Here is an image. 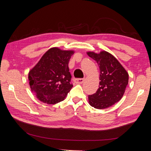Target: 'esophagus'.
<instances>
[{
  "label": "esophagus",
  "mask_w": 151,
  "mask_h": 151,
  "mask_svg": "<svg viewBox=\"0 0 151 151\" xmlns=\"http://www.w3.org/2000/svg\"><path fill=\"white\" fill-rule=\"evenodd\" d=\"M85 81L84 78H76L75 79V83L76 84H83Z\"/></svg>",
  "instance_id": "1"
}]
</instances>
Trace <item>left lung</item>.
I'll return each instance as SVG.
<instances>
[{
	"label": "left lung",
	"instance_id": "1",
	"mask_svg": "<svg viewBox=\"0 0 151 151\" xmlns=\"http://www.w3.org/2000/svg\"><path fill=\"white\" fill-rule=\"evenodd\" d=\"M96 61L100 68L99 88L88 95V103L97 109H104L119 102L123 96L129 83V74L119 61L111 53L102 50L99 53L86 52Z\"/></svg>",
	"mask_w": 151,
	"mask_h": 151
}]
</instances>
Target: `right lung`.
Listing matches in <instances>:
<instances>
[{
	"instance_id": "add662e5",
	"label": "right lung",
	"mask_w": 151,
	"mask_h": 151,
	"mask_svg": "<svg viewBox=\"0 0 151 151\" xmlns=\"http://www.w3.org/2000/svg\"><path fill=\"white\" fill-rule=\"evenodd\" d=\"M74 53L73 50L50 48L30 70V87L40 101L55 104L65 100L73 87L68 62Z\"/></svg>"
}]
</instances>
